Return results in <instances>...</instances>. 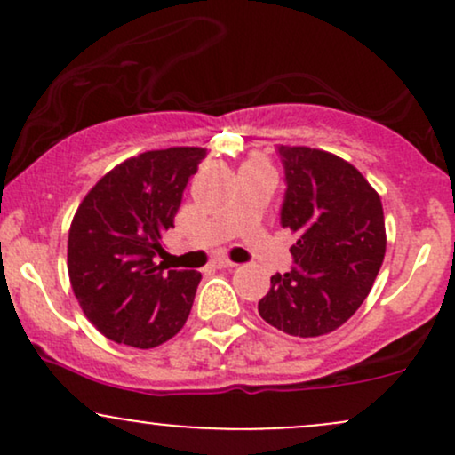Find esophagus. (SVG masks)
Instances as JSON below:
<instances>
[{"label":"esophagus","instance_id":"34e87169","mask_svg":"<svg viewBox=\"0 0 455 455\" xmlns=\"http://www.w3.org/2000/svg\"><path fill=\"white\" fill-rule=\"evenodd\" d=\"M212 267L213 269H233V267H237V265L231 263V260H227V259H216V260H212Z\"/></svg>","mask_w":455,"mask_h":455}]
</instances>
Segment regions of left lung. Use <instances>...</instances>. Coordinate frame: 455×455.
<instances>
[{"mask_svg": "<svg viewBox=\"0 0 455 455\" xmlns=\"http://www.w3.org/2000/svg\"><path fill=\"white\" fill-rule=\"evenodd\" d=\"M280 224L297 235L293 267L271 275L259 315L280 331L315 338L348 321L385 259L380 196L353 164L310 148L280 145Z\"/></svg>", "mask_w": 455, "mask_h": 455, "instance_id": "8db88e82", "label": "left lung"}]
</instances>
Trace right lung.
<instances>
[{
    "label": "right lung",
    "mask_w": 455,
    "mask_h": 455,
    "mask_svg": "<svg viewBox=\"0 0 455 455\" xmlns=\"http://www.w3.org/2000/svg\"><path fill=\"white\" fill-rule=\"evenodd\" d=\"M201 148L145 151L115 166L83 198L68 235L78 304L108 340L154 348L184 327L201 274L156 265Z\"/></svg>",
    "instance_id": "add662e5"
}]
</instances>
